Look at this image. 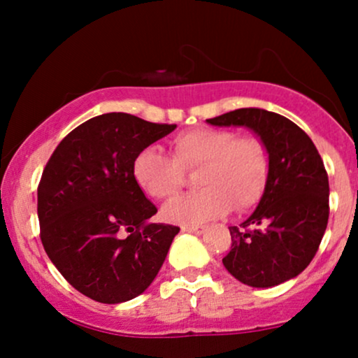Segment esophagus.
I'll use <instances>...</instances> for the list:
<instances>
[{"label":"esophagus","mask_w":358,"mask_h":358,"mask_svg":"<svg viewBox=\"0 0 358 358\" xmlns=\"http://www.w3.org/2000/svg\"><path fill=\"white\" fill-rule=\"evenodd\" d=\"M205 225H183L182 227V231L183 232H192V234H196V236H199V234H203L205 232Z\"/></svg>","instance_id":"34e87169"}]
</instances>
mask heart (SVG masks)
<instances>
[{
	"label": "heart",
	"mask_w": 358,
	"mask_h": 358,
	"mask_svg": "<svg viewBox=\"0 0 358 358\" xmlns=\"http://www.w3.org/2000/svg\"><path fill=\"white\" fill-rule=\"evenodd\" d=\"M171 155L146 148L133 162L134 182L148 196L170 200L183 188L187 171L196 173L202 190L180 196L163 208L173 224L193 225L241 212L259 202L269 176V155L256 136H237L224 127H196L171 141Z\"/></svg>",
	"instance_id": "1"
}]
</instances>
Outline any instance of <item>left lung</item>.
I'll return each mask as SVG.
<instances>
[{"mask_svg":"<svg viewBox=\"0 0 358 358\" xmlns=\"http://www.w3.org/2000/svg\"><path fill=\"white\" fill-rule=\"evenodd\" d=\"M212 126H245L264 143L269 176L261 202L241 227H229L231 252L222 262L252 287L278 286L303 273L328 224V175L310 136L293 121L244 108L207 119Z\"/></svg>","mask_w":358,"mask_h":358,"instance_id":"left-lung-1","label":"left lung"}]
</instances>
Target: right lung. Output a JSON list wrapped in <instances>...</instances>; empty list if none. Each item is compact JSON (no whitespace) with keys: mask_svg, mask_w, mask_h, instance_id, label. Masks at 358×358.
<instances>
[{"mask_svg":"<svg viewBox=\"0 0 358 358\" xmlns=\"http://www.w3.org/2000/svg\"><path fill=\"white\" fill-rule=\"evenodd\" d=\"M176 124L108 113L71 131L38 185L40 239L77 291L116 305L139 296L165 262L180 227L151 224L158 212L133 178L138 153Z\"/></svg>","mask_w":358,"mask_h":358,"instance_id":"obj_1","label":"right lung"}]
</instances>
